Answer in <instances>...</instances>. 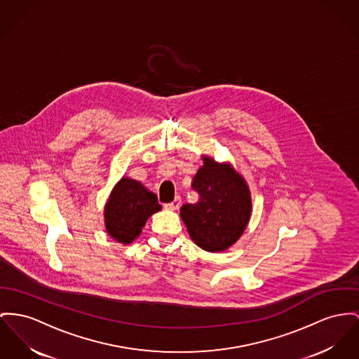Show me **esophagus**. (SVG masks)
<instances>
[{
	"instance_id": "1",
	"label": "esophagus",
	"mask_w": 359,
	"mask_h": 359,
	"mask_svg": "<svg viewBox=\"0 0 359 359\" xmlns=\"http://www.w3.org/2000/svg\"><path fill=\"white\" fill-rule=\"evenodd\" d=\"M180 205H181V198H180V197H175L174 201L165 204V208L168 210V211H175V210L180 208Z\"/></svg>"
}]
</instances>
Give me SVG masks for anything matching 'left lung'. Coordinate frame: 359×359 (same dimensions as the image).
Listing matches in <instances>:
<instances>
[{"instance_id":"1","label":"left lung","mask_w":359,"mask_h":359,"mask_svg":"<svg viewBox=\"0 0 359 359\" xmlns=\"http://www.w3.org/2000/svg\"><path fill=\"white\" fill-rule=\"evenodd\" d=\"M203 166L193 178L200 194L196 204L181 208L191 241L201 249L220 253L238 241L252 215V196L245 178L229 162L203 155Z\"/></svg>"}]
</instances>
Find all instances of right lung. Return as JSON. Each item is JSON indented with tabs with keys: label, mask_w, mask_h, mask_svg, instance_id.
Listing matches in <instances>:
<instances>
[{
	"label": "right lung",
	"mask_w": 359,
	"mask_h": 359,
	"mask_svg": "<svg viewBox=\"0 0 359 359\" xmlns=\"http://www.w3.org/2000/svg\"><path fill=\"white\" fill-rule=\"evenodd\" d=\"M161 210L154 191L140 181L123 175L104 204L106 233L122 245H129L142 234L148 217Z\"/></svg>",
	"instance_id": "obj_1"
}]
</instances>
